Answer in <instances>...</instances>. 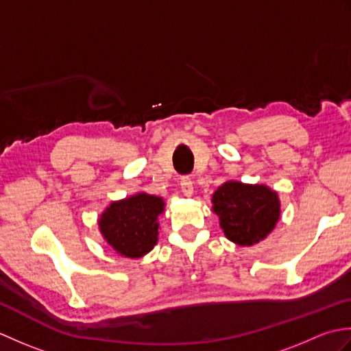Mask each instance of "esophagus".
<instances>
[{
  "label": "esophagus",
  "instance_id": "34e87169",
  "mask_svg": "<svg viewBox=\"0 0 351 351\" xmlns=\"http://www.w3.org/2000/svg\"><path fill=\"white\" fill-rule=\"evenodd\" d=\"M181 190L185 196H191L193 195V181L190 180L189 176L181 178Z\"/></svg>",
  "mask_w": 351,
  "mask_h": 351
}]
</instances>
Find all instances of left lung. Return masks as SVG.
<instances>
[{"instance_id": "obj_1", "label": "left lung", "mask_w": 351, "mask_h": 351, "mask_svg": "<svg viewBox=\"0 0 351 351\" xmlns=\"http://www.w3.org/2000/svg\"><path fill=\"white\" fill-rule=\"evenodd\" d=\"M213 204L223 232L238 245H252L264 240L280 214L278 193L258 184H223L213 195Z\"/></svg>"}]
</instances>
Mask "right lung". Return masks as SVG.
<instances>
[{"label": "right lung", "instance_id": "obj_1", "mask_svg": "<svg viewBox=\"0 0 351 351\" xmlns=\"http://www.w3.org/2000/svg\"><path fill=\"white\" fill-rule=\"evenodd\" d=\"M162 210V199L146 193L113 202L99 219L101 234L119 255L140 258L158 240L156 220Z\"/></svg>", "mask_w": 351, "mask_h": 351}]
</instances>
